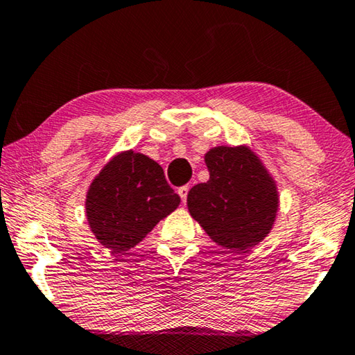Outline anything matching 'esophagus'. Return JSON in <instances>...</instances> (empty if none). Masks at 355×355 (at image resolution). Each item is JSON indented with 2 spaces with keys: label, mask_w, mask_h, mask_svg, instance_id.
I'll use <instances>...</instances> for the list:
<instances>
[{
  "label": "esophagus",
  "mask_w": 355,
  "mask_h": 355,
  "mask_svg": "<svg viewBox=\"0 0 355 355\" xmlns=\"http://www.w3.org/2000/svg\"><path fill=\"white\" fill-rule=\"evenodd\" d=\"M188 191H189V187H182V188H178V189H177V193H178L180 198H182V202H183V204H184V202H187Z\"/></svg>",
  "instance_id": "esophagus-1"
}]
</instances>
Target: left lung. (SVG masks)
I'll return each mask as SVG.
<instances>
[{
  "instance_id": "obj_1",
  "label": "left lung",
  "mask_w": 355,
  "mask_h": 355,
  "mask_svg": "<svg viewBox=\"0 0 355 355\" xmlns=\"http://www.w3.org/2000/svg\"><path fill=\"white\" fill-rule=\"evenodd\" d=\"M210 178L189 189V215L215 243L246 252L267 237L279 208L277 182L246 145L205 153Z\"/></svg>"
}]
</instances>
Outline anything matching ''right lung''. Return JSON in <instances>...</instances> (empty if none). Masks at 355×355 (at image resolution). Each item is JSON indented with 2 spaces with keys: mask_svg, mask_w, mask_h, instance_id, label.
<instances>
[{
  "mask_svg": "<svg viewBox=\"0 0 355 355\" xmlns=\"http://www.w3.org/2000/svg\"><path fill=\"white\" fill-rule=\"evenodd\" d=\"M180 204L156 161L134 150L115 155L89 184L88 226L104 248L128 251Z\"/></svg>",
  "mask_w": 355,
  "mask_h": 355,
  "instance_id": "right-lung-1",
  "label": "right lung"
}]
</instances>
